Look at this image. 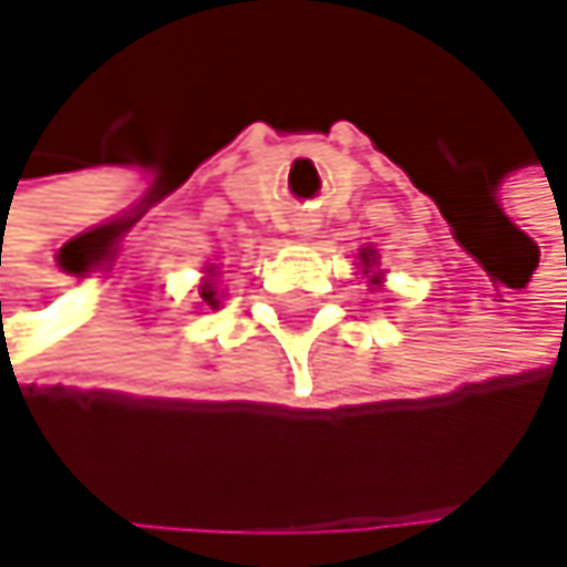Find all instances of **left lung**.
<instances>
[{
    "label": "left lung",
    "instance_id": "left-lung-1",
    "mask_svg": "<svg viewBox=\"0 0 567 567\" xmlns=\"http://www.w3.org/2000/svg\"><path fill=\"white\" fill-rule=\"evenodd\" d=\"M362 261H370V255H367V251H362Z\"/></svg>",
    "mask_w": 567,
    "mask_h": 567
}]
</instances>
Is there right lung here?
Returning a JSON list of instances; mask_svg holds the SVG:
<instances>
[{"label":"right lung","instance_id":"obj_1","mask_svg":"<svg viewBox=\"0 0 567 567\" xmlns=\"http://www.w3.org/2000/svg\"><path fill=\"white\" fill-rule=\"evenodd\" d=\"M200 299H205L208 306H218V296H215V289H212V286H200Z\"/></svg>","mask_w":567,"mask_h":567}]
</instances>
